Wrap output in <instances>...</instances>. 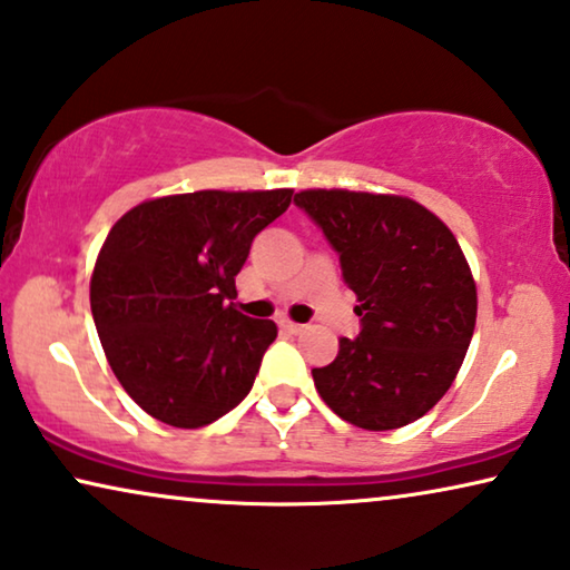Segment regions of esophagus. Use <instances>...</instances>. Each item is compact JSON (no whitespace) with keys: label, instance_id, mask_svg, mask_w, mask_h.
<instances>
[{"label":"esophagus","instance_id":"obj_1","mask_svg":"<svg viewBox=\"0 0 570 570\" xmlns=\"http://www.w3.org/2000/svg\"><path fill=\"white\" fill-rule=\"evenodd\" d=\"M279 326H283L287 334H301L303 330H306V326L298 324V322H291V318H279Z\"/></svg>","mask_w":570,"mask_h":570}]
</instances>
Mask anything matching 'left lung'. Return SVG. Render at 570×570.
Masks as SVG:
<instances>
[{"label":"left lung","instance_id":"8db88e82","mask_svg":"<svg viewBox=\"0 0 570 570\" xmlns=\"http://www.w3.org/2000/svg\"><path fill=\"white\" fill-rule=\"evenodd\" d=\"M295 205L340 254L361 334L314 368L322 400L350 425L415 423L454 384L478 318V285L449 225L400 194L306 189Z\"/></svg>","mask_w":570,"mask_h":570}]
</instances>
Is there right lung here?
Here are the masks:
<instances>
[{"label":"right lung","mask_w":570,"mask_h":570,"mask_svg":"<svg viewBox=\"0 0 570 570\" xmlns=\"http://www.w3.org/2000/svg\"><path fill=\"white\" fill-rule=\"evenodd\" d=\"M293 189H205L139 202L100 246L90 308L108 365L160 423H215L252 392L277 337L233 306L236 275Z\"/></svg>","instance_id":"right-lung-1"}]
</instances>
